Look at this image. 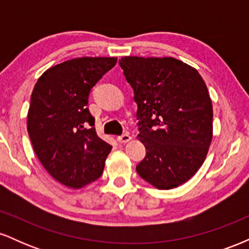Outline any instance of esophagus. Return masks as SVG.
<instances>
[{"instance_id": "1", "label": "esophagus", "mask_w": 249, "mask_h": 249, "mask_svg": "<svg viewBox=\"0 0 249 249\" xmlns=\"http://www.w3.org/2000/svg\"><path fill=\"white\" fill-rule=\"evenodd\" d=\"M117 141L119 142H128L131 141V136L128 133H124L122 134V136H119L118 138H117Z\"/></svg>"}]
</instances>
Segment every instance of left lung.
Masks as SVG:
<instances>
[{
    "mask_svg": "<svg viewBox=\"0 0 249 249\" xmlns=\"http://www.w3.org/2000/svg\"><path fill=\"white\" fill-rule=\"evenodd\" d=\"M134 91L138 139L146 156L136 170L158 190L185 184L204 164L213 138V105L196 68L173 57L119 59Z\"/></svg>",
    "mask_w": 249,
    "mask_h": 249,
    "instance_id": "obj_1",
    "label": "left lung"
}]
</instances>
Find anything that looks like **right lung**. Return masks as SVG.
Wrapping results in <instances>:
<instances>
[{
    "label": "right lung",
    "instance_id": "obj_1",
    "mask_svg": "<svg viewBox=\"0 0 249 249\" xmlns=\"http://www.w3.org/2000/svg\"><path fill=\"white\" fill-rule=\"evenodd\" d=\"M116 57H81L51 67L31 93L28 133L37 158L53 179L78 190L102 176L112 146L97 136L88 108L91 88Z\"/></svg>",
    "mask_w": 249,
    "mask_h": 249
}]
</instances>
